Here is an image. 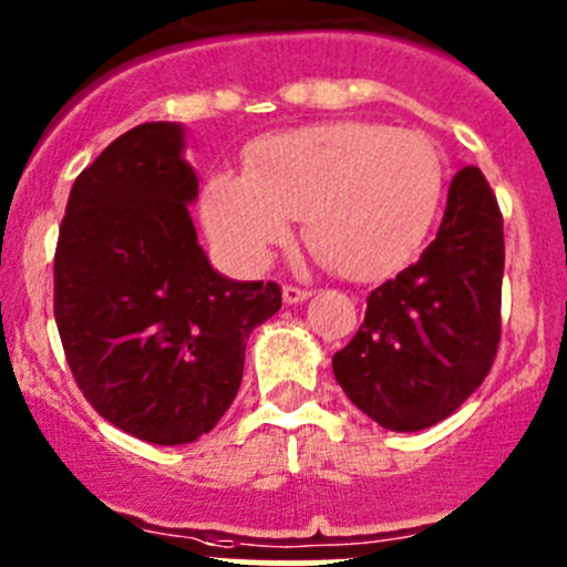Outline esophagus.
<instances>
[{
  "label": "esophagus",
  "instance_id": "esophagus-1",
  "mask_svg": "<svg viewBox=\"0 0 567 567\" xmlns=\"http://www.w3.org/2000/svg\"><path fill=\"white\" fill-rule=\"evenodd\" d=\"M309 296H312V290L296 288V285H285V288H282V298H285V303H288V307H293V303L307 301Z\"/></svg>",
  "mask_w": 567,
  "mask_h": 567
}]
</instances>
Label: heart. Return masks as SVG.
I'll return each mask as SVG.
<instances>
[{
  "instance_id": "1",
  "label": "heart",
  "mask_w": 567,
  "mask_h": 567,
  "mask_svg": "<svg viewBox=\"0 0 567 567\" xmlns=\"http://www.w3.org/2000/svg\"><path fill=\"white\" fill-rule=\"evenodd\" d=\"M441 196L444 164L425 136L339 121L255 142L245 174L207 179L204 220L231 264L258 269L307 217V245L331 269L371 279L420 250Z\"/></svg>"
}]
</instances>
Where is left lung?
Masks as SVG:
<instances>
[{"label":"left lung","mask_w":567,"mask_h":567,"mask_svg":"<svg viewBox=\"0 0 567 567\" xmlns=\"http://www.w3.org/2000/svg\"><path fill=\"white\" fill-rule=\"evenodd\" d=\"M503 217L484 174L463 166L439 234L379 285L354 339L333 354L347 398L388 431L414 433L468 401L501 341Z\"/></svg>","instance_id":"1"}]
</instances>
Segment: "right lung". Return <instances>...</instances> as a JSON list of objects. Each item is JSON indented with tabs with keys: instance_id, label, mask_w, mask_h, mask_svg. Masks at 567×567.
I'll list each match as a JSON object with an SVG mask.
<instances>
[{
	"instance_id": "right-lung-1",
	"label": "right lung",
	"mask_w": 567,
	"mask_h": 567,
	"mask_svg": "<svg viewBox=\"0 0 567 567\" xmlns=\"http://www.w3.org/2000/svg\"><path fill=\"white\" fill-rule=\"evenodd\" d=\"M198 177L179 123H140L80 172L55 247V326L104 420L161 446L209 433L234 403L277 282H236L198 245Z\"/></svg>"
}]
</instances>
